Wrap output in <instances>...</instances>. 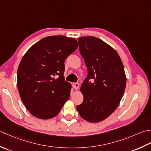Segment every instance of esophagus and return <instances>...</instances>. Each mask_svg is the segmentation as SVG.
I'll list each match as a JSON object with an SVG mask.
<instances>
[{
	"instance_id": "esophagus-1",
	"label": "esophagus",
	"mask_w": 151,
	"mask_h": 151,
	"mask_svg": "<svg viewBox=\"0 0 151 151\" xmlns=\"http://www.w3.org/2000/svg\"><path fill=\"white\" fill-rule=\"evenodd\" d=\"M73 87L74 88L75 90H78L79 87V84L78 83H73Z\"/></svg>"
}]
</instances>
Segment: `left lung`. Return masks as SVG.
Here are the masks:
<instances>
[{
    "mask_svg": "<svg viewBox=\"0 0 151 151\" xmlns=\"http://www.w3.org/2000/svg\"><path fill=\"white\" fill-rule=\"evenodd\" d=\"M79 51L88 77L80 88L83 103L76 107L80 116L90 122L104 121L117 108L124 94L127 77L117 52L94 36L78 38ZM93 78V83L88 79Z\"/></svg>",
    "mask_w": 151,
    "mask_h": 151,
    "instance_id": "left-lung-1",
    "label": "left lung"
}]
</instances>
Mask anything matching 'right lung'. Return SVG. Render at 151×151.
Wrapping results in <instances>:
<instances>
[{
    "label": "right lung",
    "instance_id": "add662e5",
    "mask_svg": "<svg viewBox=\"0 0 151 151\" xmlns=\"http://www.w3.org/2000/svg\"><path fill=\"white\" fill-rule=\"evenodd\" d=\"M78 47L75 38L50 36L32 45L23 55L17 69L18 91L35 117H55L69 99L72 85L64 81V61Z\"/></svg>",
    "mask_w": 151,
    "mask_h": 151
}]
</instances>
